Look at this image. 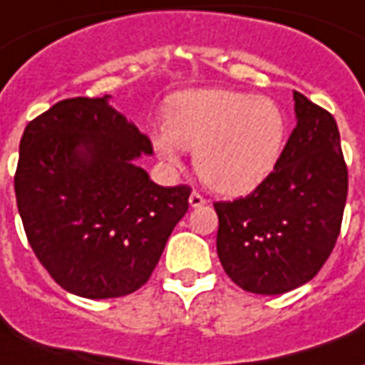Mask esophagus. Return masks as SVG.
Instances as JSON below:
<instances>
[{
	"instance_id": "esophagus-1",
	"label": "esophagus",
	"mask_w": 365,
	"mask_h": 365,
	"mask_svg": "<svg viewBox=\"0 0 365 365\" xmlns=\"http://www.w3.org/2000/svg\"><path fill=\"white\" fill-rule=\"evenodd\" d=\"M205 203H207V199H205L199 191H193V193L190 195V205L193 207V209H195V207H203Z\"/></svg>"
}]
</instances>
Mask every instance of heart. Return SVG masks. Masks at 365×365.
<instances>
[{
    "label": "heart",
    "mask_w": 365,
    "mask_h": 365,
    "mask_svg": "<svg viewBox=\"0 0 365 365\" xmlns=\"http://www.w3.org/2000/svg\"><path fill=\"white\" fill-rule=\"evenodd\" d=\"M286 141V118L271 98L250 93L201 88L175 94L166 131L155 147L170 164L180 148L195 153L199 178L222 193H244L277 166Z\"/></svg>",
    "instance_id": "obj_1"
}]
</instances>
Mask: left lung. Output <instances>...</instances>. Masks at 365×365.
Returning <instances> with one entry per match:
<instances>
[{
  "label": "left lung",
  "mask_w": 365,
  "mask_h": 365,
  "mask_svg": "<svg viewBox=\"0 0 365 365\" xmlns=\"http://www.w3.org/2000/svg\"><path fill=\"white\" fill-rule=\"evenodd\" d=\"M298 123L277 166L250 195L218 201L217 251L247 292H290L333 253L346 205L348 168L333 114L294 91Z\"/></svg>",
  "instance_id": "8db88e82"
}]
</instances>
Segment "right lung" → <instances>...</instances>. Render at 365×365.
Returning <instances> with one entry per match:
<instances>
[{
	"label": "right lung",
	"mask_w": 365,
	"mask_h": 365,
	"mask_svg": "<svg viewBox=\"0 0 365 365\" xmlns=\"http://www.w3.org/2000/svg\"><path fill=\"white\" fill-rule=\"evenodd\" d=\"M153 143L104 98L61 100L21 137L15 195L34 255L63 290L88 299L139 290L190 185L160 187L133 164Z\"/></svg>",
	"instance_id": "add662e5"
}]
</instances>
